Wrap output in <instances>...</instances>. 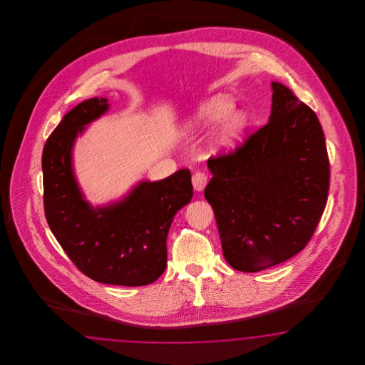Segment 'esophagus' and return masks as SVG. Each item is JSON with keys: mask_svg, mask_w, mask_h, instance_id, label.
I'll return each mask as SVG.
<instances>
[{"mask_svg": "<svg viewBox=\"0 0 365 365\" xmlns=\"http://www.w3.org/2000/svg\"><path fill=\"white\" fill-rule=\"evenodd\" d=\"M191 182H192V186L197 191H202L205 186L207 185V175L202 171H197V173H194V175L191 178Z\"/></svg>", "mask_w": 365, "mask_h": 365, "instance_id": "esophagus-1", "label": "esophagus"}]
</instances>
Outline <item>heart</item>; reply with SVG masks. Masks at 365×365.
I'll return each mask as SVG.
<instances>
[{
	"label": "heart",
	"instance_id": "heart-1",
	"mask_svg": "<svg viewBox=\"0 0 365 365\" xmlns=\"http://www.w3.org/2000/svg\"><path fill=\"white\" fill-rule=\"evenodd\" d=\"M234 103L226 95H214L209 99L202 101L194 110L192 116L186 123V131L195 133L202 128H207L232 113ZM246 125V120L241 113H232V116L223 123L221 130L215 136V144L220 148H229L241 138Z\"/></svg>",
	"mask_w": 365,
	"mask_h": 365
}]
</instances>
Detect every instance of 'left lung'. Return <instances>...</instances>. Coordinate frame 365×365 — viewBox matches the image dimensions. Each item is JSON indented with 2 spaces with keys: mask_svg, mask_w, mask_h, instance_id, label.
Segmentation results:
<instances>
[{
  "mask_svg": "<svg viewBox=\"0 0 365 365\" xmlns=\"http://www.w3.org/2000/svg\"><path fill=\"white\" fill-rule=\"evenodd\" d=\"M269 122L227 154L207 160L205 188L223 257L247 273L299 253L310 241L329 191V159L317 115L273 81Z\"/></svg>",
  "mask_w": 365,
  "mask_h": 365,
  "instance_id": "left-lung-1",
  "label": "left lung"
}]
</instances>
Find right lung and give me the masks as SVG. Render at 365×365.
<instances>
[{"label": "right lung", "instance_id": "right-lung-1", "mask_svg": "<svg viewBox=\"0 0 365 365\" xmlns=\"http://www.w3.org/2000/svg\"><path fill=\"white\" fill-rule=\"evenodd\" d=\"M93 98L69 110L43 151L46 222L69 259L96 282L153 284L167 266V234L175 214L192 198L190 170L158 182H140L125 198L92 207L72 170V147L84 125L108 110Z\"/></svg>", "mask_w": 365, "mask_h": 365}]
</instances>
